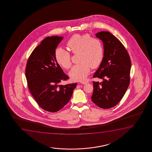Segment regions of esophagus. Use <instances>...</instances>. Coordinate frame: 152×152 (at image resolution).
Masks as SVG:
<instances>
[{
    "label": "esophagus",
    "instance_id": "1",
    "mask_svg": "<svg viewBox=\"0 0 152 152\" xmlns=\"http://www.w3.org/2000/svg\"><path fill=\"white\" fill-rule=\"evenodd\" d=\"M80 83H82V84H83V85H85V84L87 83L88 82H87V81H81V82H80Z\"/></svg>",
    "mask_w": 152,
    "mask_h": 152
}]
</instances>
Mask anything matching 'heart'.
<instances>
[{"label": "heart", "instance_id": "b5f03b06", "mask_svg": "<svg viewBox=\"0 0 152 152\" xmlns=\"http://www.w3.org/2000/svg\"><path fill=\"white\" fill-rule=\"evenodd\" d=\"M67 46L74 54L79 52V64L72 68L69 75L74 81H83L89 75L91 67L100 66L104 57V45L101 40L92 37L89 34H76L67 42ZM56 62L65 69L72 65L71 56L69 51L61 47L55 50Z\"/></svg>", "mask_w": 152, "mask_h": 152}]
</instances>
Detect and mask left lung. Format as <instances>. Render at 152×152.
I'll use <instances>...</instances> for the list:
<instances>
[{
  "mask_svg": "<svg viewBox=\"0 0 152 152\" xmlns=\"http://www.w3.org/2000/svg\"><path fill=\"white\" fill-rule=\"evenodd\" d=\"M96 37L101 40L104 57L93 77L102 82L93 81L91 100L101 108L107 109L121 101L130 83L131 61L123 44L108 31H100Z\"/></svg>",
  "mask_w": 152,
  "mask_h": 152,
  "instance_id": "8db88e82",
  "label": "left lung"
}]
</instances>
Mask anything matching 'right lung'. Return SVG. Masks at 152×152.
Here are the masks:
<instances>
[{"label":"right lung","instance_id":"right-lung-1","mask_svg":"<svg viewBox=\"0 0 152 152\" xmlns=\"http://www.w3.org/2000/svg\"><path fill=\"white\" fill-rule=\"evenodd\" d=\"M63 39L51 36L44 39L27 60L25 76L30 92L44 110L56 112L69 102L77 83L60 85L69 77L56 62L55 50Z\"/></svg>","mask_w":152,"mask_h":152}]
</instances>
